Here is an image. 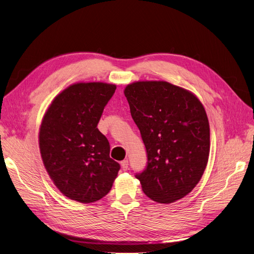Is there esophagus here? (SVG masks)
<instances>
[{"mask_svg":"<svg viewBox=\"0 0 254 254\" xmlns=\"http://www.w3.org/2000/svg\"><path fill=\"white\" fill-rule=\"evenodd\" d=\"M120 165H122V168H123L124 171H127V168H128V161H127V159H125V161L120 163Z\"/></svg>","mask_w":254,"mask_h":254,"instance_id":"obj_1","label":"esophagus"}]
</instances>
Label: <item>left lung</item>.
Instances as JSON below:
<instances>
[{"instance_id":"left-lung-1","label":"left lung","mask_w":254,"mask_h":254,"mask_svg":"<svg viewBox=\"0 0 254 254\" xmlns=\"http://www.w3.org/2000/svg\"><path fill=\"white\" fill-rule=\"evenodd\" d=\"M125 96L147 152L146 168L135 175L144 193L170 204L201 180L210 151V127L202 103L166 81L128 84Z\"/></svg>"}]
</instances>
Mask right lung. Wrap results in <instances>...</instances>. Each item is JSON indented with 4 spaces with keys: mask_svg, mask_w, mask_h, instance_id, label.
Here are the masks:
<instances>
[{
    "mask_svg": "<svg viewBox=\"0 0 254 254\" xmlns=\"http://www.w3.org/2000/svg\"><path fill=\"white\" fill-rule=\"evenodd\" d=\"M116 85L76 83L63 90L47 109L39 131L45 169L60 191L80 203L108 193L120 165L109 156V141L98 129Z\"/></svg>",
    "mask_w": 254,
    "mask_h": 254,
    "instance_id": "right-lung-1",
    "label": "right lung"
}]
</instances>
